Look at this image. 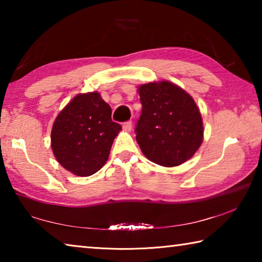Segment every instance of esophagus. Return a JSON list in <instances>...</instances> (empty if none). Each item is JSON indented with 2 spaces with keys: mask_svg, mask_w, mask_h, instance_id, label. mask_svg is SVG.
<instances>
[{
  "mask_svg": "<svg viewBox=\"0 0 262 262\" xmlns=\"http://www.w3.org/2000/svg\"><path fill=\"white\" fill-rule=\"evenodd\" d=\"M122 127H123V129H125L126 132H130V130H132V127H133V122H132V121L123 122Z\"/></svg>",
  "mask_w": 262,
  "mask_h": 262,
  "instance_id": "esophagus-1",
  "label": "esophagus"
}]
</instances>
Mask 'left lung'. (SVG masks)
Listing matches in <instances>:
<instances>
[{
	"label": "left lung",
	"instance_id": "8db88e82",
	"mask_svg": "<svg viewBox=\"0 0 262 262\" xmlns=\"http://www.w3.org/2000/svg\"><path fill=\"white\" fill-rule=\"evenodd\" d=\"M137 91L142 111L135 133L144 156L166 167L188 161L203 140L202 118L194 99L167 81L142 84Z\"/></svg>",
	"mask_w": 262,
	"mask_h": 262
}]
</instances>
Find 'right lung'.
Segmentation results:
<instances>
[{
    "label": "right lung",
    "mask_w": 262,
    "mask_h": 262,
    "mask_svg": "<svg viewBox=\"0 0 262 262\" xmlns=\"http://www.w3.org/2000/svg\"><path fill=\"white\" fill-rule=\"evenodd\" d=\"M98 92L77 95L57 115L52 128L53 154L66 170L89 177L104 166L121 130Z\"/></svg>",
    "instance_id": "1"
}]
</instances>
